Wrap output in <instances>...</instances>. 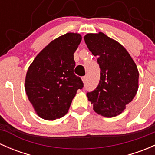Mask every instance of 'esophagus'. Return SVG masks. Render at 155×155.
Here are the masks:
<instances>
[{
  "mask_svg": "<svg viewBox=\"0 0 155 155\" xmlns=\"http://www.w3.org/2000/svg\"><path fill=\"white\" fill-rule=\"evenodd\" d=\"M82 82H83V83H85L87 81V76H83V77L82 78Z\"/></svg>",
  "mask_w": 155,
  "mask_h": 155,
  "instance_id": "esophagus-1",
  "label": "esophagus"
}]
</instances>
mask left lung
<instances>
[{
  "label": "left lung",
  "instance_id": "1",
  "mask_svg": "<svg viewBox=\"0 0 155 155\" xmlns=\"http://www.w3.org/2000/svg\"><path fill=\"white\" fill-rule=\"evenodd\" d=\"M87 48L101 68L99 85L87 93L94 112L112 118L120 115L132 101L139 87V71L126 48L105 34H87Z\"/></svg>",
  "mask_w": 155,
  "mask_h": 155
}]
</instances>
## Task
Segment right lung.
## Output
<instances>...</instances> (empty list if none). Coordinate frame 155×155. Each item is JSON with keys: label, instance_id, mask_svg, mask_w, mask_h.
<instances>
[{"label": "right lung", "instance_id": "right-lung-1", "mask_svg": "<svg viewBox=\"0 0 155 155\" xmlns=\"http://www.w3.org/2000/svg\"><path fill=\"white\" fill-rule=\"evenodd\" d=\"M82 40L78 33L54 39L34 58L26 73L25 89L37 115L55 120L68 113L78 89L83 87L73 73V54Z\"/></svg>", "mask_w": 155, "mask_h": 155}]
</instances>
